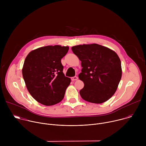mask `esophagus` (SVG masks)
Segmentation results:
<instances>
[{
	"label": "esophagus",
	"mask_w": 146,
	"mask_h": 146,
	"mask_svg": "<svg viewBox=\"0 0 146 146\" xmlns=\"http://www.w3.org/2000/svg\"><path fill=\"white\" fill-rule=\"evenodd\" d=\"M71 79H72V81H75V80H78V77L77 76H74V77H72Z\"/></svg>",
	"instance_id": "obj_1"
}]
</instances>
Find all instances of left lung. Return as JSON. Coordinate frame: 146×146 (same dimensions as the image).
Returning <instances> with one entry per match:
<instances>
[{
	"label": "left lung",
	"instance_id": "1",
	"mask_svg": "<svg viewBox=\"0 0 146 146\" xmlns=\"http://www.w3.org/2000/svg\"><path fill=\"white\" fill-rule=\"evenodd\" d=\"M72 50L81 61L78 78L84 84L80 91L81 98L98 104L109 100L115 92L122 76L118 55L98 44L78 45Z\"/></svg>",
	"mask_w": 146,
	"mask_h": 146
}]
</instances>
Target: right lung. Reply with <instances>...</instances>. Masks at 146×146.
I'll return each instance as SVG.
<instances>
[{
    "label": "right lung",
    "mask_w": 146,
    "mask_h": 146,
    "mask_svg": "<svg viewBox=\"0 0 146 146\" xmlns=\"http://www.w3.org/2000/svg\"><path fill=\"white\" fill-rule=\"evenodd\" d=\"M69 47L48 46L31 51L26 57L23 76L32 96L38 103L52 106L64 99L71 80L63 73L61 59Z\"/></svg>",
    "instance_id": "obj_1"
}]
</instances>
